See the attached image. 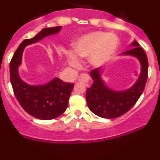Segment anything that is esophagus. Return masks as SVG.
<instances>
[{
    "instance_id": "34e87169",
    "label": "esophagus",
    "mask_w": 160,
    "mask_h": 160,
    "mask_svg": "<svg viewBox=\"0 0 160 160\" xmlns=\"http://www.w3.org/2000/svg\"><path fill=\"white\" fill-rule=\"evenodd\" d=\"M78 82H87L90 80V77L87 73H82L78 77Z\"/></svg>"
}]
</instances>
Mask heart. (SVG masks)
<instances>
[{"instance_id":"1","label":"heart","mask_w":160,"mask_h":160,"mask_svg":"<svg viewBox=\"0 0 160 160\" xmlns=\"http://www.w3.org/2000/svg\"><path fill=\"white\" fill-rule=\"evenodd\" d=\"M118 46L116 38L101 31H93L82 35L73 43V53L68 52L67 61L72 66H78V58H87L93 66H100L107 62Z\"/></svg>"}]
</instances>
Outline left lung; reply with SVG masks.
I'll return each mask as SVG.
<instances>
[{"instance_id": "8db88e82", "label": "left lung", "mask_w": 160, "mask_h": 160, "mask_svg": "<svg viewBox=\"0 0 160 160\" xmlns=\"http://www.w3.org/2000/svg\"><path fill=\"white\" fill-rule=\"evenodd\" d=\"M131 49L122 55L136 58L140 63V73L132 87L125 90L109 88L102 78V70L96 68L90 72L92 86L87 88L86 98L89 108L94 114L104 118H114L128 112L143 92L148 79V61L143 49L136 41L131 43Z\"/></svg>"}]
</instances>
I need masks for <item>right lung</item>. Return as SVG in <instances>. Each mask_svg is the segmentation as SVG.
Wrapping results in <instances>:
<instances>
[{"label": "right lung", "mask_w": 160, "mask_h": 160, "mask_svg": "<svg viewBox=\"0 0 160 160\" xmlns=\"http://www.w3.org/2000/svg\"><path fill=\"white\" fill-rule=\"evenodd\" d=\"M62 26L45 28L34 38L25 39L20 44L10 62V82L20 105L28 114L42 120H50L60 116L66 111L73 83L62 81L58 78L44 85H29L20 77L18 68L22 62L24 49L46 37L57 34Z\"/></svg>", "instance_id": "1"}]
</instances>
